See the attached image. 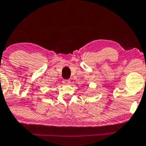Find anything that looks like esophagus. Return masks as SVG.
Returning <instances> with one entry per match:
<instances>
[{"label": "esophagus", "instance_id": "obj_1", "mask_svg": "<svg viewBox=\"0 0 146 146\" xmlns=\"http://www.w3.org/2000/svg\"><path fill=\"white\" fill-rule=\"evenodd\" d=\"M63 84H69V83H70V80H64L62 81Z\"/></svg>", "mask_w": 146, "mask_h": 146}]
</instances>
